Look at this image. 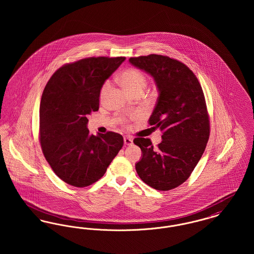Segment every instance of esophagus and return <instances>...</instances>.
Wrapping results in <instances>:
<instances>
[{
	"label": "esophagus",
	"instance_id": "obj_1",
	"mask_svg": "<svg viewBox=\"0 0 254 254\" xmlns=\"http://www.w3.org/2000/svg\"><path fill=\"white\" fill-rule=\"evenodd\" d=\"M124 143H125V145H132L133 139L129 136H126V137H124Z\"/></svg>",
	"mask_w": 254,
	"mask_h": 254
}]
</instances>
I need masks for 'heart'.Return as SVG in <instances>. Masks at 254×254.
<instances>
[{"label": "heart", "mask_w": 254, "mask_h": 254, "mask_svg": "<svg viewBox=\"0 0 254 254\" xmlns=\"http://www.w3.org/2000/svg\"><path fill=\"white\" fill-rule=\"evenodd\" d=\"M119 79L123 87L130 94H133L137 91H144L147 85V80L144 73L135 68H128L124 70L120 74ZM109 88V82H106L100 92L101 99H104V97L106 96Z\"/></svg>", "instance_id": "heart-1"}]
</instances>
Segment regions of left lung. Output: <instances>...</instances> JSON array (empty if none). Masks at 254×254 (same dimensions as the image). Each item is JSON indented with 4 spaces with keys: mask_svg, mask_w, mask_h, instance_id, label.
<instances>
[{
    "mask_svg": "<svg viewBox=\"0 0 254 254\" xmlns=\"http://www.w3.org/2000/svg\"><path fill=\"white\" fill-rule=\"evenodd\" d=\"M133 66L150 75L157 87V104L149 117L162 142L135 138L142 150L135 164L139 177L158 190H169L186 181L205 151L209 122L203 89L193 72L181 62L151 54L130 58Z\"/></svg>",
    "mask_w": 254,
    "mask_h": 254,
    "instance_id": "left-lung-1",
    "label": "left lung"
}]
</instances>
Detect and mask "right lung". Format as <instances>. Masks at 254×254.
<instances>
[{
  "label": "right lung",
  "mask_w": 254,
  "mask_h": 254,
  "mask_svg": "<svg viewBox=\"0 0 254 254\" xmlns=\"http://www.w3.org/2000/svg\"><path fill=\"white\" fill-rule=\"evenodd\" d=\"M125 57H91L60 67L46 85L40 105V142L55 174L87 187L104 176L124 145L121 134H89L87 115L99 109L105 82Z\"/></svg>",
  "instance_id": "right-lung-1"
}]
</instances>
